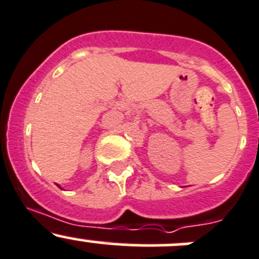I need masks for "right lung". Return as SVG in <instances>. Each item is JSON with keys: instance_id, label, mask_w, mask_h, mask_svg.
Listing matches in <instances>:
<instances>
[{"instance_id": "obj_1", "label": "right lung", "mask_w": 259, "mask_h": 259, "mask_svg": "<svg viewBox=\"0 0 259 259\" xmlns=\"http://www.w3.org/2000/svg\"><path fill=\"white\" fill-rule=\"evenodd\" d=\"M57 187H59V188H61V187H60V185H57Z\"/></svg>"}]
</instances>
